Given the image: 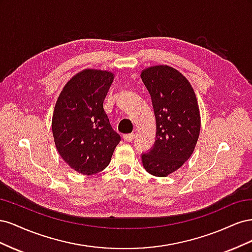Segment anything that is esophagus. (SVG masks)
<instances>
[{
    "label": "esophagus",
    "mask_w": 252,
    "mask_h": 252,
    "mask_svg": "<svg viewBox=\"0 0 252 252\" xmlns=\"http://www.w3.org/2000/svg\"><path fill=\"white\" fill-rule=\"evenodd\" d=\"M134 139V134L133 133H129V134H124L123 135V140L125 142H132Z\"/></svg>",
    "instance_id": "1"
}]
</instances>
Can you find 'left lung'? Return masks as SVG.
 I'll use <instances>...</instances> for the list:
<instances>
[{"mask_svg": "<svg viewBox=\"0 0 252 252\" xmlns=\"http://www.w3.org/2000/svg\"><path fill=\"white\" fill-rule=\"evenodd\" d=\"M141 79L149 91L157 122V141L142 156L146 171L164 178L191 157L200 135L201 116L191 84L168 65L145 68Z\"/></svg>", "mask_w": 252, "mask_h": 252, "instance_id": "left-lung-1", "label": "left lung"}]
</instances>
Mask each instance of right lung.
I'll use <instances>...</instances> for the list:
<instances>
[{
  "label": "right lung",
  "instance_id": "obj_1",
  "mask_svg": "<svg viewBox=\"0 0 252 252\" xmlns=\"http://www.w3.org/2000/svg\"><path fill=\"white\" fill-rule=\"evenodd\" d=\"M113 79L108 70L80 71L65 84L53 110L52 134L59 155L84 175L105 169L121 141L103 107Z\"/></svg>",
  "mask_w": 252,
  "mask_h": 252
}]
</instances>
